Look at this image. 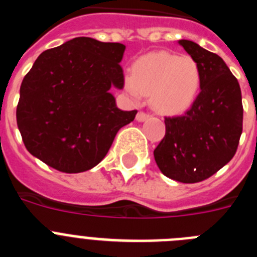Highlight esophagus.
I'll list each match as a JSON object with an SVG mask.
<instances>
[{"label": "esophagus", "mask_w": 257, "mask_h": 257, "mask_svg": "<svg viewBox=\"0 0 257 257\" xmlns=\"http://www.w3.org/2000/svg\"><path fill=\"white\" fill-rule=\"evenodd\" d=\"M147 118H149V114L148 113H144V112H139L138 114H136V121H139V122H143L145 121Z\"/></svg>", "instance_id": "34e87169"}]
</instances>
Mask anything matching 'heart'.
<instances>
[{"label": "heart", "mask_w": 257, "mask_h": 257, "mask_svg": "<svg viewBox=\"0 0 257 257\" xmlns=\"http://www.w3.org/2000/svg\"><path fill=\"white\" fill-rule=\"evenodd\" d=\"M201 68L192 56L152 52L134 63L124 78V88L134 99L151 96L156 110L176 113L189 108L201 87Z\"/></svg>", "instance_id": "heart-1"}]
</instances>
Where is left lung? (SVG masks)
I'll use <instances>...</instances> for the list:
<instances>
[{
	"mask_svg": "<svg viewBox=\"0 0 257 257\" xmlns=\"http://www.w3.org/2000/svg\"><path fill=\"white\" fill-rule=\"evenodd\" d=\"M179 44L201 68V91L184 114L165 117L166 134L154 160L165 176L193 184L216 174L234 157L243 105L239 83L219 55L193 41Z\"/></svg>",
	"mask_w": 257,
	"mask_h": 257,
	"instance_id": "obj_1",
	"label": "left lung"
}]
</instances>
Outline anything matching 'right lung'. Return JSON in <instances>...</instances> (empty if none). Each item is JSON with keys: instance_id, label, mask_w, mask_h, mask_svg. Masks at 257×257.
Segmentation results:
<instances>
[{"instance_id": "1", "label": "right lung", "mask_w": 257, "mask_h": 257, "mask_svg": "<svg viewBox=\"0 0 257 257\" xmlns=\"http://www.w3.org/2000/svg\"><path fill=\"white\" fill-rule=\"evenodd\" d=\"M126 46L76 37L44 51L23 79L17 123L27 151L52 169L77 174L108 153L118 130L138 110L115 105Z\"/></svg>"}]
</instances>
